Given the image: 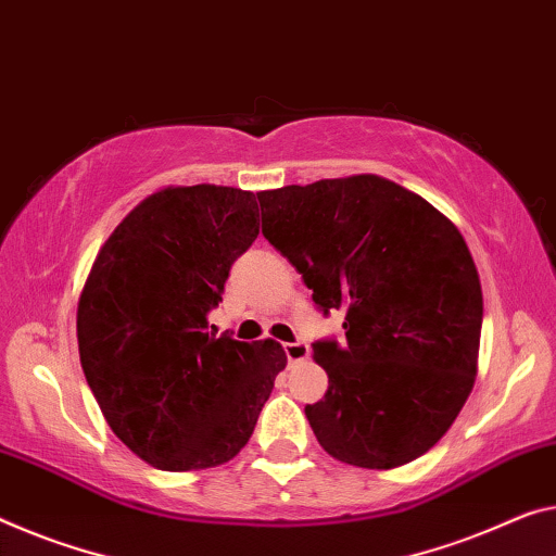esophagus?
<instances>
[{
  "label": "esophagus",
  "mask_w": 556,
  "mask_h": 556,
  "mask_svg": "<svg viewBox=\"0 0 556 556\" xmlns=\"http://www.w3.org/2000/svg\"><path fill=\"white\" fill-rule=\"evenodd\" d=\"M283 350H286L288 363H301L311 355V348H307V343H303V340H298V343H286Z\"/></svg>",
  "instance_id": "34e87169"
}]
</instances>
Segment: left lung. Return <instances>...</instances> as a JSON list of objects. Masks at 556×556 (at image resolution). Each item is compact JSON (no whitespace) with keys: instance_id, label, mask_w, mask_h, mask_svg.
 Here are the masks:
<instances>
[{"instance_id":"obj_1","label":"left lung","mask_w":556,"mask_h":556,"mask_svg":"<svg viewBox=\"0 0 556 556\" xmlns=\"http://www.w3.org/2000/svg\"><path fill=\"white\" fill-rule=\"evenodd\" d=\"M263 236L313 290L345 313V345L313 343L328 372L305 405L340 463L392 469L450 430L477 375L482 286L463 233L422 195L361 174L261 191Z\"/></svg>"}]
</instances>
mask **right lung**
Returning a JSON list of instances; mask_svg holds the SVG:
<instances>
[{"label": "right lung", "instance_id": "right-lung-1", "mask_svg": "<svg viewBox=\"0 0 556 556\" xmlns=\"http://www.w3.org/2000/svg\"><path fill=\"white\" fill-rule=\"evenodd\" d=\"M258 203L230 186H168L106 238L84 283L76 338L118 440L166 472L218 467L245 447L288 357L276 340L206 332Z\"/></svg>", "mask_w": 556, "mask_h": 556}]
</instances>
